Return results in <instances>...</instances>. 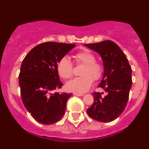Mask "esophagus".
<instances>
[{
  "mask_svg": "<svg viewBox=\"0 0 149 149\" xmlns=\"http://www.w3.org/2000/svg\"><path fill=\"white\" fill-rule=\"evenodd\" d=\"M74 95H77V96H82V95H84L83 93H74Z\"/></svg>",
  "mask_w": 149,
  "mask_h": 149,
  "instance_id": "34e87169",
  "label": "esophagus"
}]
</instances>
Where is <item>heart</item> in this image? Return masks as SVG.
Segmentation results:
<instances>
[{
    "label": "heart",
    "instance_id": "1",
    "mask_svg": "<svg viewBox=\"0 0 149 149\" xmlns=\"http://www.w3.org/2000/svg\"><path fill=\"white\" fill-rule=\"evenodd\" d=\"M74 58L77 63L85 64L81 72L82 76L75 77L69 81L66 85L68 91L77 93H83L89 90L93 83V78L99 79L103 74L101 64L95 61V57L88 50L79 51L74 54ZM57 72L63 79H69L72 76L73 65L68 56H64L57 64Z\"/></svg>",
    "mask_w": 149,
    "mask_h": 149
}]
</instances>
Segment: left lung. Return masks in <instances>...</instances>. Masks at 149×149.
<instances>
[{
    "instance_id": "8db88e82",
    "label": "left lung",
    "mask_w": 149,
    "mask_h": 149,
    "mask_svg": "<svg viewBox=\"0 0 149 149\" xmlns=\"http://www.w3.org/2000/svg\"><path fill=\"white\" fill-rule=\"evenodd\" d=\"M98 54L104 64V74L98 87L106 92L93 93L94 102L87 109L88 115L101 123H110L124 111L132 87V69L126 56L113 41L84 44Z\"/></svg>"
}]
</instances>
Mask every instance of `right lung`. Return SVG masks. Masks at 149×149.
Wrapping results in <instances>:
<instances>
[{
    "instance_id": "obj_1",
    "label": "right lung",
    "mask_w": 149,
    "mask_h": 149,
    "mask_svg": "<svg viewBox=\"0 0 149 149\" xmlns=\"http://www.w3.org/2000/svg\"><path fill=\"white\" fill-rule=\"evenodd\" d=\"M75 46L74 44L46 42L32 48L23 60L19 75L22 100L38 123L51 125L64 116L72 93L55 92L63 85L57 64Z\"/></svg>"
}]
</instances>
